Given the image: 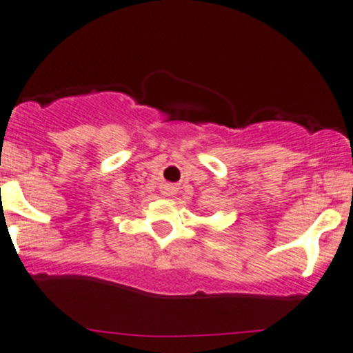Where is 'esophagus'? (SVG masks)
Wrapping results in <instances>:
<instances>
[{"mask_svg":"<svg viewBox=\"0 0 353 353\" xmlns=\"http://www.w3.org/2000/svg\"><path fill=\"white\" fill-rule=\"evenodd\" d=\"M160 193H162L163 196H172V194L176 193V186H172V184H163Z\"/></svg>","mask_w":353,"mask_h":353,"instance_id":"esophagus-1","label":"esophagus"}]
</instances>
